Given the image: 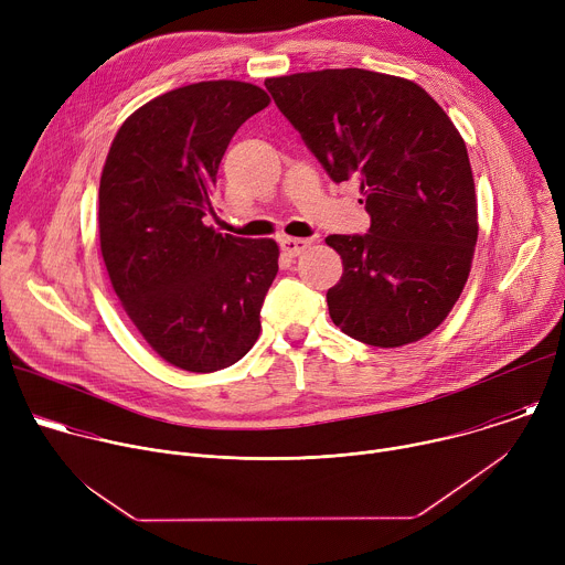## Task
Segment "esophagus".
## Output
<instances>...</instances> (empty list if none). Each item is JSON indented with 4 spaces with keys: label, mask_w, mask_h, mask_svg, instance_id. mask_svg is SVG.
<instances>
[{
    "label": "esophagus",
    "mask_w": 565,
    "mask_h": 565,
    "mask_svg": "<svg viewBox=\"0 0 565 565\" xmlns=\"http://www.w3.org/2000/svg\"><path fill=\"white\" fill-rule=\"evenodd\" d=\"M279 246H281L284 255L297 257V255H301L310 246V241L308 238H297V236H281L279 238Z\"/></svg>",
    "instance_id": "obj_1"
}]
</instances>
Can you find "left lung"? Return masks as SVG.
I'll list each match as a JSON object with an SVG mask.
<instances>
[{
	"label": "left lung",
	"mask_w": 565,
	"mask_h": 565,
	"mask_svg": "<svg viewBox=\"0 0 565 565\" xmlns=\"http://www.w3.org/2000/svg\"><path fill=\"white\" fill-rule=\"evenodd\" d=\"M266 89L329 177L358 179L366 196L369 232L327 236L344 266L327 292L333 324L380 349L423 340L458 301L478 238L462 136L397 75L324 68L268 77Z\"/></svg>",
	"instance_id": "obj_1"
}]
</instances>
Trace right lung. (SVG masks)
<instances>
[{"mask_svg":"<svg viewBox=\"0 0 565 565\" xmlns=\"http://www.w3.org/2000/svg\"><path fill=\"white\" fill-rule=\"evenodd\" d=\"M268 94L207 79L158 96L118 129L100 177V253L125 312L166 362L212 373L257 342L279 270L273 238L205 225L221 158Z\"/></svg>","mask_w":565,"mask_h":565,"instance_id":"1","label":"right lung"}]
</instances>
